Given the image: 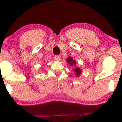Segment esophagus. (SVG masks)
Segmentation results:
<instances>
[{"label": "esophagus", "mask_w": 122, "mask_h": 122, "mask_svg": "<svg viewBox=\"0 0 122 122\" xmlns=\"http://www.w3.org/2000/svg\"><path fill=\"white\" fill-rule=\"evenodd\" d=\"M54 59L56 61H60L61 60V56L60 55H56V56H55L54 57Z\"/></svg>", "instance_id": "1"}]
</instances>
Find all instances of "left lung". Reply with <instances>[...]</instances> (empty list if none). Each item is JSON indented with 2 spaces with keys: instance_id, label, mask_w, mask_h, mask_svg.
Returning a JSON list of instances; mask_svg holds the SVG:
<instances>
[{
  "instance_id": "left-lung-1",
  "label": "left lung",
  "mask_w": 122,
  "mask_h": 122,
  "mask_svg": "<svg viewBox=\"0 0 122 122\" xmlns=\"http://www.w3.org/2000/svg\"><path fill=\"white\" fill-rule=\"evenodd\" d=\"M67 62L69 63L71 65H74V66H75L76 65V62L75 60H73V59L71 58V57H69L67 59ZM74 71H75L76 73V76H79L80 74L81 73V70L80 69V68H76L75 69H74Z\"/></svg>"
}]
</instances>
